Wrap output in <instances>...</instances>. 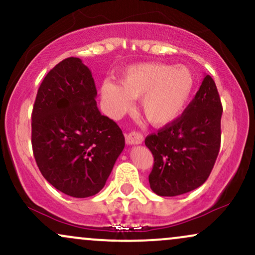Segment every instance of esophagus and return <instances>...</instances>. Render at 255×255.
<instances>
[{"instance_id": "1", "label": "esophagus", "mask_w": 255, "mask_h": 255, "mask_svg": "<svg viewBox=\"0 0 255 255\" xmlns=\"http://www.w3.org/2000/svg\"><path fill=\"white\" fill-rule=\"evenodd\" d=\"M143 142V134L139 132H136V131H132L128 134H127V143L128 144H140Z\"/></svg>"}]
</instances>
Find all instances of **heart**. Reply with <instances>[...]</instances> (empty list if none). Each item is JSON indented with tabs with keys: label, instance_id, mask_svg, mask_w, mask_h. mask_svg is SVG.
<instances>
[{
	"label": "heart",
	"instance_id": "obj_1",
	"mask_svg": "<svg viewBox=\"0 0 255 255\" xmlns=\"http://www.w3.org/2000/svg\"><path fill=\"white\" fill-rule=\"evenodd\" d=\"M121 86L105 81L101 97L111 116L119 117L140 98V111L155 127L175 122L186 109L194 88V75L185 65L146 62L125 69Z\"/></svg>",
	"mask_w": 255,
	"mask_h": 255
}]
</instances>
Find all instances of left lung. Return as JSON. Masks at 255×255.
<instances>
[{"instance_id": "left-lung-1", "label": "left lung", "mask_w": 255, "mask_h": 255, "mask_svg": "<svg viewBox=\"0 0 255 255\" xmlns=\"http://www.w3.org/2000/svg\"><path fill=\"white\" fill-rule=\"evenodd\" d=\"M222 112L215 81L205 75L182 115L146 137L154 156L149 184L157 196H180L206 181L220 151Z\"/></svg>"}]
</instances>
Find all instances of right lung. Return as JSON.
<instances>
[{
	"label": "right lung",
	"mask_w": 255,
	"mask_h": 255,
	"mask_svg": "<svg viewBox=\"0 0 255 255\" xmlns=\"http://www.w3.org/2000/svg\"><path fill=\"white\" fill-rule=\"evenodd\" d=\"M88 67L69 57L39 87L32 112V148L39 170L61 192H100L125 146L121 128L97 106Z\"/></svg>",
	"instance_id": "1"
}]
</instances>
